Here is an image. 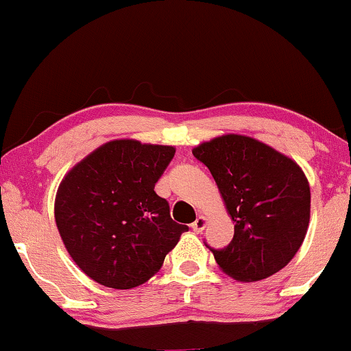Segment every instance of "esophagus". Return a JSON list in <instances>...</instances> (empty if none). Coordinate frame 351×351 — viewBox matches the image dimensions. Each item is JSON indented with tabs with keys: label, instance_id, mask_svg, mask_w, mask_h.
<instances>
[{
	"label": "esophagus",
	"instance_id": "obj_1",
	"mask_svg": "<svg viewBox=\"0 0 351 351\" xmlns=\"http://www.w3.org/2000/svg\"><path fill=\"white\" fill-rule=\"evenodd\" d=\"M206 224H208V217L203 216V215H199L198 217H196L195 223L191 224V229L195 232H201L204 228H206Z\"/></svg>",
	"mask_w": 351,
	"mask_h": 351
}]
</instances>
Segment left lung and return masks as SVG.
<instances>
[{
  "instance_id": "1",
  "label": "left lung",
  "mask_w": 351,
  "mask_h": 351,
  "mask_svg": "<svg viewBox=\"0 0 351 351\" xmlns=\"http://www.w3.org/2000/svg\"><path fill=\"white\" fill-rule=\"evenodd\" d=\"M211 171L234 237L211 249L224 274L241 282L267 279L293 259L310 223V184L291 156L247 135L224 134L196 145Z\"/></svg>"
}]
</instances>
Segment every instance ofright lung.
I'll use <instances>...</instances> for the list:
<instances>
[{
    "instance_id": "add662e5",
    "label": "right lung",
    "mask_w": 351,
    "mask_h": 351,
    "mask_svg": "<svg viewBox=\"0 0 351 351\" xmlns=\"http://www.w3.org/2000/svg\"><path fill=\"white\" fill-rule=\"evenodd\" d=\"M175 152L171 145L110 140L59 183L56 226L72 261L92 280L122 291L138 287L188 231L155 193Z\"/></svg>"
}]
</instances>
